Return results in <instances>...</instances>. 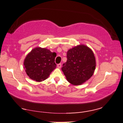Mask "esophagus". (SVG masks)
<instances>
[{
    "label": "esophagus",
    "instance_id": "1",
    "mask_svg": "<svg viewBox=\"0 0 123 123\" xmlns=\"http://www.w3.org/2000/svg\"><path fill=\"white\" fill-rule=\"evenodd\" d=\"M57 67L58 68H60L61 67V63H59L57 65Z\"/></svg>",
    "mask_w": 123,
    "mask_h": 123
}]
</instances>
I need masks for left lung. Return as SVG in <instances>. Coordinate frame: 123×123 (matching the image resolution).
I'll use <instances>...</instances> for the list:
<instances>
[{
  "label": "left lung",
  "mask_w": 123,
  "mask_h": 123,
  "mask_svg": "<svg viewBox=\"0 0 123 123\" xmlns=\"http://www.w3.org/2000/svg\"><path fill=\"white\" fill-rule=\"evenodd\" d=\"M67 61L63 64V71L71 84L80 85L92 77L96 68L92 51L85 45H79L67 52Z\"/></svg>",
  "instance_id": "left-lung-1"
}]
</instances>
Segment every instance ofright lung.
<instances>
[{
	"instance_id": "1",
	"label": "right lung",
	"mask_w": 123,
	"mask_h": 123,
	"mask_svg": "<svg viewBox=\"0 0 123 123\" xmlns=\"http://www.w3.org/2000/svg\"><path fill=\"white\" fill-rule=\"evenodd\" d=\"M56 56V53L46 48L37 47L33 49L24 60L26 73L31 79L37 82L45 80L55 69L56 65L54 62Z\"/></svg>"
}]
</instances>
